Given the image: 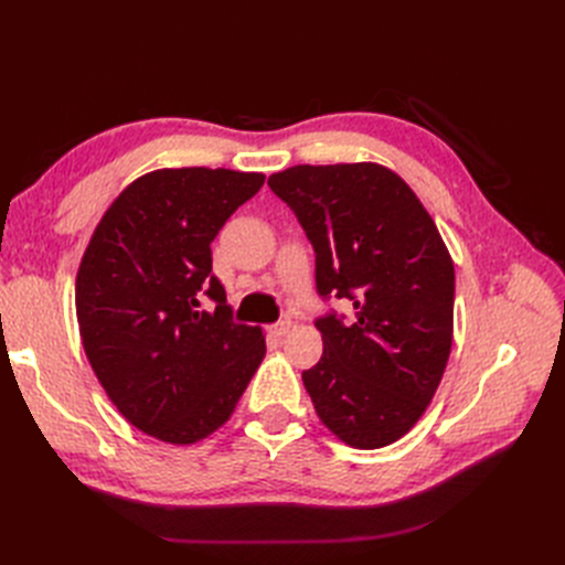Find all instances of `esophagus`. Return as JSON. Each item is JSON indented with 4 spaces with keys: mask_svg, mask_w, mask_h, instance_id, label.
I'll use <instances>...</instances> for the list:
<instances>
[{
    "mask_svg": "<svg viewBox=\"0 0 565 565\" xmlns=\"http://www.w3.org/2000/svg\"><path fill=\"white\" fill-rule=\"evenodd\" d=\"M289 330H292V322L289 320H285V322H278V324H270L268 328V332H270V337H276V339H282Z\"/></svg>",
    "mask_w": 565,
    "mask_h": 565,
    "instance_id": "1",
    "label": "esophagus"
}]
</instances>
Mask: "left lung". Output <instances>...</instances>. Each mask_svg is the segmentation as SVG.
Here are the masks:
<instances>
[{"label":"left lung","mask_w":565,"mask_h":565,"mask_svg":"<svg viewBox=\"0 0 565 565\" xmlns=\"http://www.w3.org/2000/svg\"><path fill=\"white\" fill-rule=\"evenodd\" d=\"M268 185L309 235L318 292L355 309L353 322H316L322 358L301 374L316 415L351 448L391 446L426 413L448 365L452 256L384 164H297Z\"/></svg>","instance_id":"left-lung-1"}]
</instances>
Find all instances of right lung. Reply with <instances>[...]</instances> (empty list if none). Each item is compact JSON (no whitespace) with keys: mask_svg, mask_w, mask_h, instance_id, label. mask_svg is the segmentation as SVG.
Listing matches in <instances>:
<instances>
[{"mask_svg":"<svg viewBox=\"0 0 565 565\" xmlns=\"http://www.w3.org/2000/svg\"><path fill=\"white\" fill-rule=\"evenodd\" d=\"M264 179L156 169L113 200L84 249L75 282L84 353L119 415L169 446L221 429L264 361L266 334L231 320L210 247ZM202 294L217 303L212 312Z\"/></svg>","mask_w":565,"mask_h":565,"instance_id":"1","label":"right lung"}]
</instances>
